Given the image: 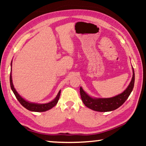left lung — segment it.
Instances as JSON below:
<instances>
[{"label":"left lung","instance_id":"obj_1","mask_svg":"<svg viewBox=\"0 0 146 146\" xmlns=\"http://www.w3.org/2000/svg\"><path fill=\"white\" fill-rule=\"evenodd\" d=\"M135 71L133 68V77L129 85L122 93L114 97L109 98H93L87 95L80 88L81 99L86 107L96 111L107 112L116 110L122 106L129 97L134 87Z\"/></svg>","mask_w":146,"mask_h":146}]
</instances>
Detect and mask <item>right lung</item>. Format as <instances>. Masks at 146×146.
<instances>
[{"label":"right lung","mask_w":146,"mask_h":146,"mask_svg":"<svg viewBox=\"0 0 146 146\" xmlns=\"http://www.w3.org/2000/svg\"><path fill=\"white\" fill-rule=\"evenodd\" d=\"M12 66V64H11ZM9 80H10V86L12 91H13V93L15 95L17 99L19 100V102L21 103V104L23 106V107L25 108L27 110L29 111H36V112H44L46 111H48L50 109L54 107L56 104H57L58 101L59 100V98H60V91H59L57 96H56V98L51 102L47 103V104H33V103H30L28 102V101H26L24 98H22L21 96L19 95V93L17 92L15 89L14 88V86L13 84V82H12V78H11V72L10 73V77H9Z\"/></svg>","instance_id":"add662e5"}]
</instances>
